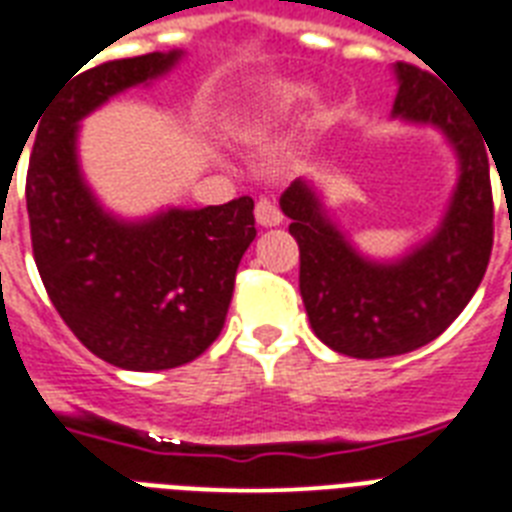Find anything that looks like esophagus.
<instances>
[{
  "label": "esophagus",
  "instance_id": "34e87169",
  "mask_svg": "<svg viewBox=\"0 0 512 512\" xmlns=\"http://www.w3.org/2000/svg\"><path fill=\"white\" fill-rule=\"evenodd\" d=\"M256 221H259L261 227H277V224H283V213L277 208L275 202L267 200V197H261L256 202Z\"/></svg>",
  "mask_w": 512,
  "mask_h": 512
}]
</instances>
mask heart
<instances>
[{"instance_id": "heart-1", "label": "heart", "mask_w": 512, "mask_h": 512, "mask_svg": "<svg viewBox=\"0 0 512 512\" xmlns=\"http://www.w3.org/2000/svg\"><path fill=\"white\" fill-rule=\"evenodd\" d=\"M299 98H301V90H296V87H288L285 93H280L277 98H272L269 104L259 106V109L251 114V117H245V130L267 128V125H272V122H277L280 117H285V114L291 112V106L296 104Z\"/></svg>"}]
</instances>
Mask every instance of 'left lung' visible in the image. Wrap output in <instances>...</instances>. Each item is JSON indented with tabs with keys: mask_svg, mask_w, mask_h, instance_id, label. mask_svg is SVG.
Instances as JSON below:
<instances>
[{
	"mask_svg": "<svg viewBox=\"0 0 512 512\" xmlns=\"http://www.w3.org/2000/svg\"><path fill=\"white\" fill-rule=\"evenodd\" d=\"M395 74L392 114L441 128L459 154V184L438 232L403 259L379 264L344 240L304 181L280 197L299 243V291L312 331L331 350L363 360L438 339L478 291L494 243L489 144L430 71L400 61Z\"/></svg>",
	"mask_w": 512,
	"mask_h": 512,
	"instance_id": "obj_1",
	"label": "left lung"
}]
</instances>
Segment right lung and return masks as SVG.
<instances>
[{
    "instance_id": "obj_1",
    "label": "right lung",
    "mask_w": 512,
    "mask_h": 512,
    "mask_svg": "<svg viewBox=\"0 0 512 512\" xmlns=\"http://www.w3.org/2000/svg\"><path fill=\"white\" fill-rule=\"evenodd\" d=\"M178 58L173 50L74 69L47 95L29 133L26 208L39 277L71 334L128 371L184 366L216 342L237 264L256 237L251 197L120 221L82 181L77 122Z\"/></svg>"
}]
</instances>
